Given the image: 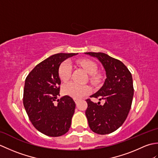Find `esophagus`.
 <instances>
[{"mask_svg": "<svg viewBox=\"0 0 158 158\" xmlns=\"http://www.w3.org/2000/svg\"><path fill=\"white\" fill-rule=\"evenodd\" d=\"M74 100H75V103L77 104V102H78V101H79V99H77V98H75V99H74Z\"/></svg>", "mask_w": 158, "mask_h": 158, "instance_id": "1", "label": "esophagus"}]
</instances>
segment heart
<instances>
[{"mask_svg": "<svg viewBox=\"0 0 158 158\" xmlns=\"http://www.w3.org/2000/svg\"><path fill=\"white\" fill-rule=\"evenodd\" d=\"M79 64L85 69V71L90 75V81L92 83H98L100 77L97 74L98 66L96 64L89 60H81L78 62ZM72 65L70 62L65 61L60 65L58 73L60 79L63 81H66L71 75ZM62 92L64 94L69 95L74 98H81L88 94L91 92V89L88 85H81L75 82H69L62 87Z\"/></svg>", "mask_w": 158, "mask_h": 158, "instance_id": "heart-1", "label": "heart"}]
</instances>
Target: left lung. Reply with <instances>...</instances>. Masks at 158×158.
Instances as JSON below:
<instances>
[{
	"mask_svg": "<svg viewBox=\"0 0 158 158\" xmlns=\"http://www.w3.org/2000/svg\"><path fill=\"white\" fill-rule=\"evenodd\" d=\"M98 60L105 70L106 79L98 92L90 97L105 100L103 105L86 100L85 115L94 132L107 135L113 132L126 119L132 105L134 88L132 74L119 60L102 52H86Z\"/></svg>",
	"mask_w": 158,
	"mask_h": 158,
	"instance_id": "8db88e82",
	"label": "left lung"
}]
</instances>
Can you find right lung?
I'll return each instance as SVG.
<instances>
[{"instance_id": "1", "label": "right lung", "mask_w": 158, "mask_h": 158, "mask_svg": "<svg viewBox=\"0 0 158 158\" xmlns=\"http://www.w3.org/2000/svg\"><path fill=\"white\" fill-rule=\"evenodd\" d=\"M77 54L52 55L36 65L26 79L23 106L32 125L47 136H62L71 125L75 103L69 96L58 99L61 84L58 70L62 62Z\"/></svg>"}]
</instances>
